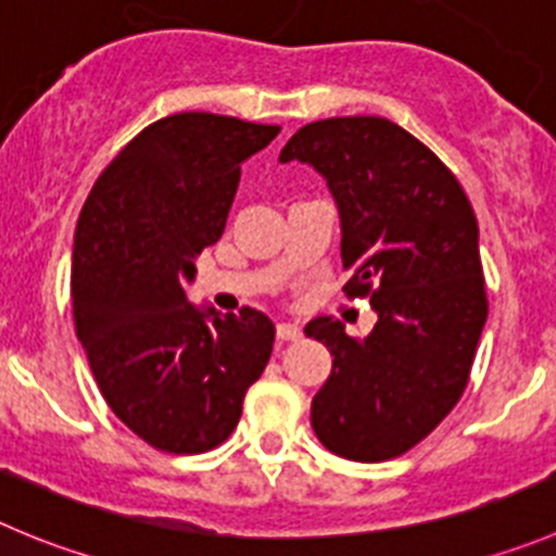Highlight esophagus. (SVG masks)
Returning a JSON list of instances; mask_svg holds the SVG:
<instances>
[{"mask_svg": "<svg viewBox=\"0 0 556 556\" xmlns=\"http://www.w3.org/2000/svg\"><path fill=\"white\" fill-rule=\"evenodd\" d=\"M277 337L279 340H299V337H302V326L277 324Z\"/></svg>", "mask_w": 556, "mask_h": 556, "instance_id": "1", "label": "esophagus"}]
</instances>
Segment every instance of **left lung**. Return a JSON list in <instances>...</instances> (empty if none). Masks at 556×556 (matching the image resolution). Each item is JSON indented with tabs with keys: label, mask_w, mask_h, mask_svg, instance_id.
Here are the masks:
<instances>
[{
	"label": "left lung",
	"mask_w": 556,
	"mask_h": 556,
	"mask_svg": "<svg viewBox=\"0 0 556 556\" xmlns=\"http://www.w3.org/2000/svg\"><path fill=\"white\" fill-rule=\"evenodd\" d=\"M279 161L326 178L351 271L342 290L378 313L365 340L334 318L304 326L334 356L313 397V430L342 458H397L460 401L489 318L471 202L442 159L387 117L307 123Z\"/></svg>",
	"instance_id": "obj_1"
}]
</instances>
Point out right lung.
I'll use <instances>...</instances> for the list:
<instances>
[{"instance_id":"obj_1","label":"right lung","mask_w":556,"mask_h":556,"mask_svg":"<svg viewBox=\"0 0 556 556\" xmlns=\"http://www.w3.org/2000/svg\"><path fill=\"white\" fill-rule=\"evenodd\" d=\"M277 134L211 112L161 117L114 155L81 207L76 337L114 417L161 453L219 447L271 356L268 315L200 313L184 282L225 232L241 164Z\"/></svg>"}]
</instances>
